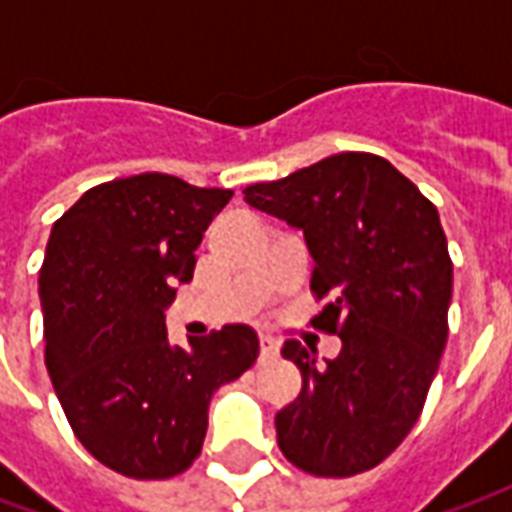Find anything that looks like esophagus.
Returning a JSON list of instances; mask_svg holds the SVG:
<instances>
[{
	"instance_id": "esophagus-1",
	"label": "esophagus",
	"mask_w": 512,
	"mask_h": 512,
	"mask_svg": "<svg viewBox=\"0 0 512 512\" xmlns=\"http://www.w3.org/2000/svg\"><path fill=\"white\" fill-rule=\"evenodd\" d=\"M279 354V345L277 340H271V337H260V359H271V356Z\"/></svg>"
}]
</instances>
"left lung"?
<instances>
[{"instance_id": "8db88e82", "label": "left lung", "mask_w": 512, "mask_h": 512, "mask_svg": "<svg viewBox=\"0 0 512 512\" xmlns=\"http://www.w3.org/2000/svg\"><path fill=\"white\" fill-rule=\"evenodd\" d=\"M244 200L304 233L312 323L343 351L318 362L288 340L301 392L277 414L282 455L318 477L384 461L414 428L447 345L452 260L439 211L386 158L337 153L288 178L246 186Z\"/></svg>"}]
</instances>
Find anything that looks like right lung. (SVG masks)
Instances as JSON below:
<instances>
[{
	"label": "right lung",
	"mask_w": 512,
	"mask_h": 512,
	"mask_svg": "<svg viewBox=\"0 0 512 512\" xmlns=\"http://www.w3.org/2000/svg\"><path fill=\"white\" fill-rule=\"evenodd\" d=\"M230 197L145 172L84 191L51 227L38 277L51 384L84 450L134 480L186 472L213 392L260 354L244 323L189 348L169 343L164 326Z\"/></svg>",
	"instance_id": "1"
}]
</instances>
